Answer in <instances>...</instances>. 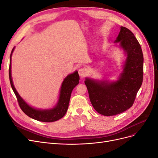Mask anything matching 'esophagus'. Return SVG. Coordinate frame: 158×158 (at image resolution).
I'll return each instance as SVG.
<instances>
[{
  "mask_svg": "<svg viewBox=\"0 0 158 158\" xmlns=\"http://www.w3.org/2000/svg\"><path fill=\"white\" fill-rule=\"evenodd\" d=\"M78 74L81 77H85L88 74V70L85 68H80L78 70Z\"/></svg>",
  "mask_w": 158,
  "mask_h": 158,
  "instance_id": "1",
  "label": "esophagus"
}]
</instances>
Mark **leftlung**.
<instances>
[{"label":"left lung","mask_w":158,"mask_h":158,"mask_svg":"<svg viewBox=\"0 0 158 158\" xmlns=\"http://www.w3.org/2000/svg\"><path fill=\"white\" fill-rule=\"evenodd\" d=\"M115 42L120 43L127 55L119 79L111 83L89 78L84 82L92 106L104 116L116 115L131 107L143 81L144 57L135 35L127 27L121 26Z\"/></svg>","instance_id":"1"}]
</instances>
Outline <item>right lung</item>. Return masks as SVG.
Instances as JSON below:
<instances>
[{"label": "right lung", "mask_w": 158, "mask_h": 158, "mask_svg": "<svg viewBox=\"0 0 158 158\" xmlns=\"http://www.w3.org/2000/svg\"><path fill=\"white\" fill-rule=\"evenodd\" d=\"M14 49V48L12 49L10 54V66H9V78H10L11 87L16 95L19 106L22 110V111L27 114L28 117L41 122H54L63 117L67 111L73 89L79 83L80 77L78 72L76 71L73 74H69L64 80L61 85L59 102L54 108L48 110H39L34 109L28 106L23 101L14 86L11 76V56Z\"/></svg>", "instance_id": "add662e5"}]
</instances>
